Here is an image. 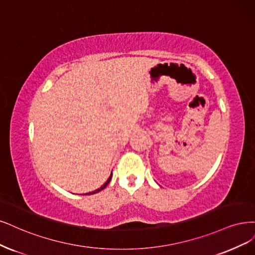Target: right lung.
Returning <instances> with one entry per match:
<instances>
[{
    "label": "right lung",
    "instance_id": "obj_1",
    "mask_svg": "<svg viewBox=\"0 0 255 255\" xmlns=\"http://www.w3.org/2000/svg\"><path fill=\"white\" fill-rule=\"evenodd\" d=\"M112 175L113 174H111V176L109 177V179L107 180V182H105L104 184H103V186H101L99 189H97V190H95V191H93V192H90V193H86V194H84V195H91V194H95V193H98V192H100L101 190H103L105 187H107L108 186V184H109V182L111 181V179H112Z\"/></svg>",
    "mask_w": 255,
    "mask_h": 255
}]
</instances>
